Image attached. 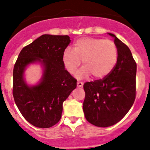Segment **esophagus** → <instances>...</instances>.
I'll return each mask as SVG.
<instances>
[{
	"instance_id": "obj_1",
	"label": "esophagus",
	"mask_w": 150,
	"mask_h": 150,
	"mask_svg": "<svg viewBox=\"0 0 150 150\" xmlns=\"http://www.w3.org/2000/svg\"><path fill=\"white\" fill-rule=\"evenodd\" d=\"M77 86H78V88L83 87V83L81 82V81H78V83H77Z\"/></svg>"
}]
</instances>
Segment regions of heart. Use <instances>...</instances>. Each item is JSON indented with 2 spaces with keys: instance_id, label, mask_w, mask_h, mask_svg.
Here are the masks:
<instances>
[{
  "instance_id": "heart-1",
  "label": "heart",
  "mask_w": 150,
  "mask_h": 150,
  "mask_svg": "<svg viewBox=\"0 0 150 150\" xmlns=\"http://www.w3.org/2000/svg\"><path fill=\"white\" fill-rule=\"evenodd\" d=\"M117 59V48L111 40L94 38H83L77 40L73 52L66 49L62 55V62L69 73L74 74L83 61V67L76 77L92 76L101 79L111 72Z\"/></svg>"
}]
</instances>
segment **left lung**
<instances>
[{
  "label": "left lung",
  "mask_w": 150,
  "mask_h": 150,
  "mask_svg": "<svg viewBox=\"0 0 150 150\" xmlns=\"http://www.w3.org/2000/svg\"><path fill=\"white\" fill-rule=\"evenodd\" d=\"M117 48L115 66L102 79L83 85L86 93L83 105L85 117L92 125L108 127L115 125L128 113L136 98L137 63L129 48L115 35Z\"/></svg>",
  "instance_id": "8db88e82"
}]
</instances>
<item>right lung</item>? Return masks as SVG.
<instances>
[{"instance_id":"right-lung-1","label":"right lung","mask_w":150,"mask_h":150,"mask_svg":"<svg viewBox=\"0 0 150 150\" xmlns=\"http://www.w3.org/2000/svg\"><path fill=\"white\" fill-rule=\"evenodd\" d=\"M69 43L68 35H43L22 48L13 67L14 102L25 120L38 128H50L59 121L63 102L77 86V80L62 62ZM37 61L44 67L43 77L38 84L29 86L23 72L28 65Z\"/></svg>"}]
</instances>
